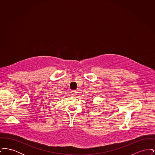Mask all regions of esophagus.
<instances>
[{"label": "esophagus", "instance_id": "34e87169", "mask_svg": "<svg viewBox=\"0 0 155 155\" xmlns=\"http://www.w3.org/2000/svg\"><path fill=\"white\" fill-rule=\"evenodd\" d=\"M77 91H71V95H73V96H75L76 94H77Z\"/></svg>", "mask_w": 155, "mask_h": 155}]
</instances>
